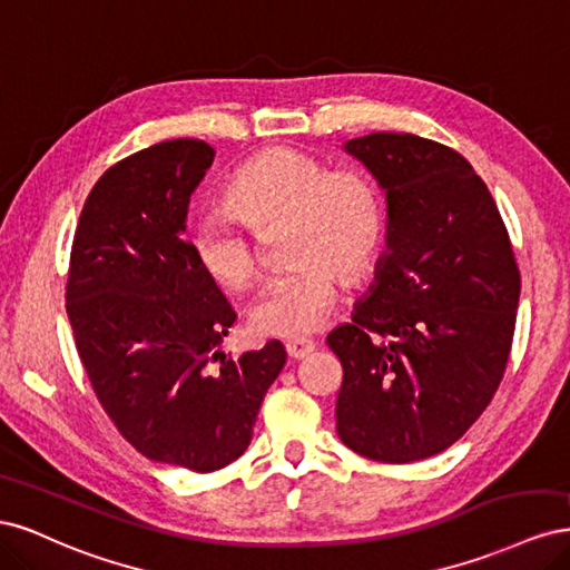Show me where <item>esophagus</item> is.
I'll return each mask as SVG.
<instances>
[{
  "mask_svg": "<svg viewBox=\"0 0 570 570\" xmlns=\"http://www.w3.org/2000/svg\"><path fill=\"white\" fill-rule=\"evenodd\" d=\"M316 350V344L312 342V340H289L287 344H285V352H287V356L289 358H304V356H308Z\"/></svg>",
  "mask_w": 570,
  "mask_h": 570,
  "instance_id": "esophagus-1",
  "label": "esophagus"
}]
</instances>
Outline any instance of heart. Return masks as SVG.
<instances>
[{
	"mask_svg": "<svg viewBox=\"0 0 570 570\" xmlns=\"http://www.w3.org/2000/svg\"><path fill=\"white\" fill-rule=\"evenodd\" d=\"M228 214L197 220L189 249L202 273L228 292L249 289L262 273L257 237L281 228L289 262L249 312L252 331L302 340L331 316L337 283H356L385 237V202L361 168H331L295 147H271L239 166L223 193Z\"/></svg>",
	"mask_w": 570,
	"mask_h": 570,
	"instance_id": "heart-1",
	"label": "heart"
}]
</instances>
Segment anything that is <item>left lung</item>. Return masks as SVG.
<instances>
[{
	"mask_svg": "<svg viewBox=\"0 0 570 570\" xmlns=\"http://www.w3.org/2000/svg\"><path fill=\"white\" fill-rule=\"evenodd\" d=\"M344 147L385 189L387 254L352 323L325 340L342 364L337 435L373 461L428 459L502 383L521 271L488 185L459 151L411 132Z\"/></svg>",
	"mask_w": 570,
	"mask_h": 570,
	"instance_id": "obj_1",
	"label": "left lung"
}]
</instances>
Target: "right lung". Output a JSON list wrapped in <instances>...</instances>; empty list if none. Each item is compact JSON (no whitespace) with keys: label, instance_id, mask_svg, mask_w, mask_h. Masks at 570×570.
I'll use <instances>...</instances> for the list:
<instances>
[{"label":"right lung","instance_id":"right-lung-1","mask_svg":"<svg viewBox=\"0 0 570 570\" xmlns=\"http://www.w3.org/2000/svg\"><path fill=\"white\" fill-rule=\"evenodd\" d=\"M214 164L193 137L151 145L105 170L85 199L66 314L101 409L151 461L212 473L252 442L285 347L226 356L233 306L197 266L185 218Z\"/></svg>","mask_w":570,"mask_h":570}]
</instances>
